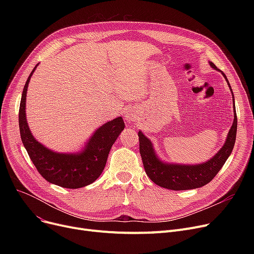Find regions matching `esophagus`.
Segmentation results:
<instances>
[{
  "label": "esophagus",
  "instance_id": "esophagus-1",
  "mask_svg": "<svg viewBox=\"0 0 254 254\" xmlns=\"http://www.w3.org/2000/svg\"><path fill=\"white\" fill-rule=\"evenodd\" d=\"M125 118L126 120H127V122H134V120H136L137 118V113L134 110L128 109L125 112Z\"/></svg>",
  "mask_w": 254,
  "mask_h": 254
}]
</instances>
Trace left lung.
<instances>
[{
    "instance_id": "left-lung-1",
    "label": "left lung",
    "mask_w": 254,
    "mask_h": 254,
    "mask_svg": "<svg viewBox=\"0 0 254 254\" xmlns=\"http://www.w3.org/2000/svg\"><path fill=\"white\" fill-rule=\"evenodd\" d=\"M210 65L212 68L217 70V66L213 63H210ZM222 75L226 81H228V78H226L224 73H222ZM228 84L230 86V89L232 90L229 81ZM234 113V123L229 131L228 137H226V141L223 147L210 161L201 165L186 166L165 164L161 162L155 155L152 144L149 139L146 138L142 134V131H139L138 136L140 142V154L146 174H147V176L155 184L162 186L164 189L172 190H193L202 188V186L208 184L217 175V173L222 168V166L226 162V159H228L233 151L237 135V114L235 103Z\"/></svg>"
}]
</instances>
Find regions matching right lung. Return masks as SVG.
Listing matches in <instances>:
<instances>
[{
  "label": "right lung",
  "mask_w": 254,
  "mask_h": 254,
  "mask_svg": "<svg viewBox=\"0 0 254 254\" xmlns=\"http://www.w3.org/2000/svg\"><path fill=\"white\" fill-rule=\"evenodd\" d=\"M37 65L22 90L18 116L21 141L34 166L44 179L65 189L83 188L96 181L102 174L109 151L125 128V123L122 117H117L105 124L89 139L85 149L77 154L57 153L44 147L31 134L25 117L26 90Z\"/></svg>",
  "instance_id": "1"
}]
</instances>
